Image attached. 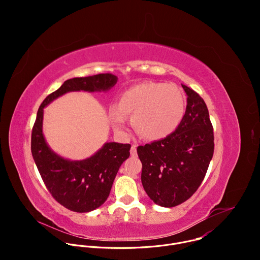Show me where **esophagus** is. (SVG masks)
<instances>
[{
    "mask_svg": "<svg viewBox=\"0 0 260 260\" xmlns=\"http://www.w3.org/2000/svg\"><path fill=\"white\" fill-rule=\"evenodd\" d=\"M131 155L132 156H137V147L136 145H133L131 148Z\"/></svg>",
    "mask_w": 260,
    "mask_h": 260,
    "instance_id": "34e87169",
    "label": "esophagus"
}]
</instances>
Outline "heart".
Returning <instances> with one entry per match:
<instances>
[{
	"label": "heart",
	"instance_id": "heart-1",
	"mask_svg": "<svg viewBox=\"0 0 260 260\" xmlns=\"http://www.w3.org/2000/svg\"><path fill=\"white\" fill-rule=\"evenodd\" d=\"M186 100L180 87L161 82H142L124 89L118 95L117 106L109 109L110 120L115 129L124 132L126 116L143 139L156 141L174 133L183 120Z\"/></svg>",
	"mask_w": 260,
	"mask_h": 260
}]
</instances>
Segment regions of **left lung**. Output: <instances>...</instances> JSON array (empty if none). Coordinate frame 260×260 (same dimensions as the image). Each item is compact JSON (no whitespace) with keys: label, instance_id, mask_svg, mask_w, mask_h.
<instances>
[{"label":"left lung","instance_id":"left-lung-1","mask_svg":"<svg viewBox=\"0 0 260 260\" xmlns=\"http://www.w3.org/2000/svg\"><path fill=\"white\" fill-rule=\"evenodd\" d=\"M182 87L187 105L178 128L137 149L144 190L153 203L165 208L184 203L197 191L214 153L213 126L206 103L188 86Z\"/></svg>","mask_w":260,"mask_h":260}]
</instances>
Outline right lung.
I'll use <instances>...</instances> for the list:
<instances>
[{
    "label": "right lung",
    "instance_id": "1",
    "mask_svg": "<svg viewBox=\"0 0 260 260\" xmlns=\"http://www.w3.org/2000/svg\"><path fill=\"white\" fill-rule=\"evenodd\" d=\"M118 81L112 74L73 78L41 104L31 132L32 158L47 189L64 208L87 213L101 207L108 199L116 174L129 157V144L106 142L91 156L71 160L54 152L43 134L44 108L57 98L72 91L107 92Z\"/></svg>",
    "mask_w": 260,
    "mask_h": 260
}]
</instances>
